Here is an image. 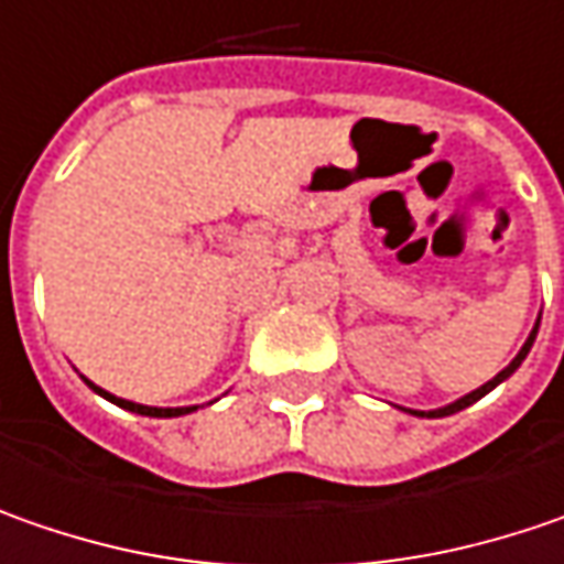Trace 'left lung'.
<instances>
[{
	"mask_svg": "<svg viewBox=\"0 0 564 564\" xmlns=\"http://www.w3.org/2000/svg\"><path fill=\"white\" fill-rule=\"evenodd\" d=\"M536 330H540V322L533 325V330H530V337H527V340H524V347L518 350V356H514V359H511V362L505 366V369H502V372H499V376H496V379H489V381H486V384H479L477 391L464 394L460 401H454V404H448V406H438V410H410V413H413V416H426V420H435V416H452V413H457V410H464V406L477 404L479 398H486V394H489V391H492L496 384H502V381L508 379V376H514V369H518V366L524 362L527 354H530V347H533V340H536Z\"/></svg>",
	"mask_w": 564,
	"mask_h": 564,
	"instance_id": "1",
	"label": "left lung"
}]
</instances>
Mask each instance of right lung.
Masks as SVG:
<instances>
[{
    "instance_id": "obj_1",
    "label": "right lung",
    "mask_w": 564,
    "mask_h": 564,
    "mask_svg": "<svg viewBox=\"0 0 564 564\" xmlns=\"http://www.w3.org/2000/svg\"><path fill=\"white\" fill-rule=\"evenodd\" d=\"M87 381V379H85ZM100 398H107V401H112L116 406H122V410H132V413H141V416H183V413H192V410H198V406H144V404H132V401H122V398H116V394H110V391H104V388H97L94 381H87Z\"/></svg>"
}]
</instances>
